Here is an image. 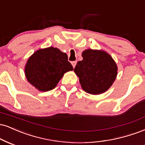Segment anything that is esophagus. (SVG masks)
Listing matches in <instances>:
<instances>
[{"mask_svg": "<svg viewBox=\"0 0 145 145\" xmlns=\"http://www.w3.org/2000/svg\"><path fill=\"white\" fill-rule=\"evenodd\" d=\"M76 63H77V61H72L71 62V64H72V66H73V67H76Z\"/></svg>", "mask_w": 145, "mask_h": 145, "instance_id": "1", "label": "esophagus"}]
</instances>
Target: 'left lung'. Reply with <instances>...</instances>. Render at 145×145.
I'll list each match as a JSON object with an SVG mask.
<instances>
[{"label": "left lung", "mask_w": 145, "mask_h": 145, "mask_svg": "<svg viewBox=\"0 0 145 145\" xmlns=\"http://www.w3.org/2000/svg\"><path fill=\"white\" fill-rule=\"evenodd\" d=\"M82 55L83 60L78 61L74 68L82 88L91 95L103 93L116 80V63L109 54L103 50L87 49Z\"/></svg>", "instance_id": "8db88e82"}]
</instances>
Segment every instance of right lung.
<instances>
[{
	"label": "right lung",
	"instance_id": "right-lung-1",
	"mask_svg": "<svg viewBox=\"0 0 145 145\" xmlns=\"http://www.w3.org/2000/svg\"><path fill=\"white\" fill-rule=\"evenodd\" d=\"M74 69L66 53L57 48L40 49L29 57L25 65L27 81L40 91L53 89L64 74Z\"/></svg>",
	"mask_w": 145,
	"mask_h": 145
}]
</instances>
